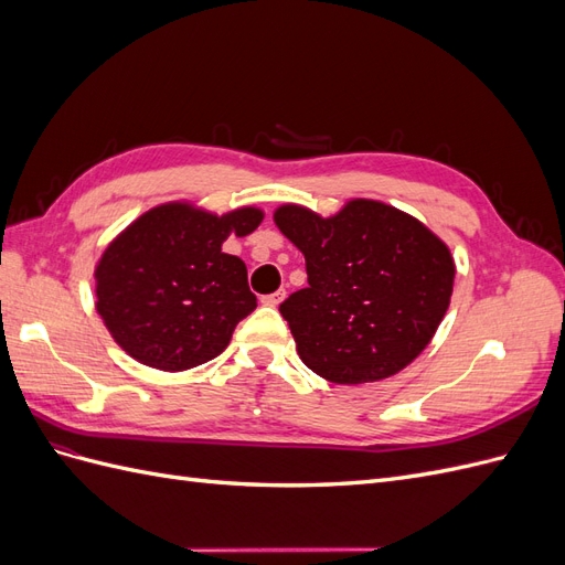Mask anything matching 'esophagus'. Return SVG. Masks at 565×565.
I'll return each instance as SVG.
<instances>
[{"label": "esophagus", "instance_id": "34e87169", "mask_svg": "<svg viewBox=\"0 0 565 565\" xmlns=\"http://www.w3.org/2000/svg\"><path fill=\"white\" fill-rule=\"evenodd\" d=\"M285 299V289H278V292H273V295H266L262 301L266 303V306H280V301Z\"/></svg>", "mask_w": 565, "mask_h": 565}]
</instances>
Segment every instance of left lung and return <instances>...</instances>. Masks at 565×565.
<instances>
[{
    "label": "left lung",
    "mask_w": 565,
    "mask_h": 565,
    "mask_svg": "<svg viewBox=\"0 0 565 565\" xmlns=\"http://www.w3.org/2000/svg\"><path fill=\"white\" fill-rule=\"evenodd\" d=\"M273 221L306 259L309 287L280 303L306 367L334 384L382 382L429 347L455 285L429 226L367 198L332 216L285 202Z\"/></svg>",
    "instance_id": "obj_1"
}]
</instances>
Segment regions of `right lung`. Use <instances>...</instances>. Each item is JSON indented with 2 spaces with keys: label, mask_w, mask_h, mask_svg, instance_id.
<instances>
[{
  "label": "right lung",
  "mask_w": 565,
  "mask_h": 565,
  "mask_svg": "<svg viewBox=\"0 0 565 565\" xmlns=\"http://www.w3.org/2000/svg\"><path fill=\"white\" fill-rule=\"evenodd\" d=\"M262 221L264 212L252 204L214 214L188 200L134 218L94 268L96 311L115 344L162 372L216 358L235 324L256 309L245 262L221 247Z\"/></svg>",
  "instance_id": "right-lung-1"
}]
</instances>
